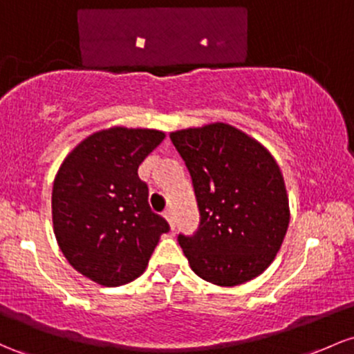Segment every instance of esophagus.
<instances>
[{
	"mask_svg": "<svg viewBox=\"0 0 354 354\" xmlns=\"http://www.w3.org/2000/svg\"><path fill=\"white\" fill-rule=\"evenodd\" d=\"M162 216H165V220L168 221V223H169V227H171V228H174V218H173V213H171L169 209H166V212H165V215H162Z\"/></svg>",
	"mask_w": 354,
	"mask_h": 354,
	"instance_id": "obj_1",
	"label": "esophagus"
}]
</instances>
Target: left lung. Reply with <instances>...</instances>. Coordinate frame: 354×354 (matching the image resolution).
<instances>
[{
	"instance_id": "left-lung-1",
	"label": "left lung",
	"mask_w": 354,
	"mask_h": 354,
	"mask_svg": "<svg viewBox=\"0 0 354 354\" xmlns=\"http://www.w3.org/2000/svg\"><path fill=\"white\" fill-rule=\"evenodd\" d=\"M193 180L196 235H180L189 267L221 287L245 284L274 262L289 228L284 176L262 142L227 122L174 131Z\"/></svg>"
}]
</instances>
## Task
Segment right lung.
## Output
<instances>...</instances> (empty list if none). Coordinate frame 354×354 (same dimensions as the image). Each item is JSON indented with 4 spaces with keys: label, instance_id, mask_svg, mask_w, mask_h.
<instances>
[{
    "label": "right lung",
    "instance_id": "obj_1",
    "mask_svg": "<svg viewBox=\"0 0 354 354\" xmlns=\"http://www.w3.org/2000/svg\"><path fill=\"white\" fill-rule=\"evenodd\" d=\"M166 134L114 126L87 136L62 161L52 192L53 234L77 272L100 286L146 270L165 218L151 212L138 168Z\"/></svg>",
    "mask_w": 354,
    "mask_h": 354
}]
</instances>
